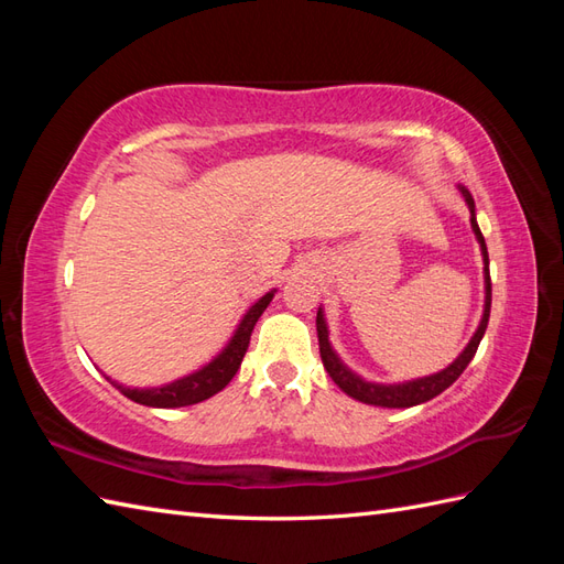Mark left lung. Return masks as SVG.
<instances>
[{"instance_id": "left-lung-1", "label": "left lung", "mask_w": 564, "mask_h": 564, "mask_svg": "<svg viewBox=\"0 0 564 564\" xmlns=\"http://www.w3.org/2000/svg\"><path fill=\"white\" fill-rule=\"evenodd\" d=\"M463 196L467 200V206H470L473 213V230L477 235V242L482 247V257H485V279H487V301H485V315L480 327H477L475 337L470 339V344L465 346V351L455 358V361L446 368L441 370L436 376H429V378H419L412 382H402V386H373V382H366L358 376H354L349 368H346L337 354L332 351L329 346V334H327V325H325V317H322V310H317V339H319V356H322V364H325L329 378L337 382V386L349 394V398L358 400V402H366V404H376V406H390V410H402V406H414V404H422L431 398H436L446 388H451L455 380L460 378L463 370L467 368V364L473 361L475 354H477V346H480L482 337H485V329H487V322H489V307H492V281H489V257H487V245H485V237L480 232V227H477L475 220V203L473 196L467 194L463 188Z\"/></svg>"}]
</instances>
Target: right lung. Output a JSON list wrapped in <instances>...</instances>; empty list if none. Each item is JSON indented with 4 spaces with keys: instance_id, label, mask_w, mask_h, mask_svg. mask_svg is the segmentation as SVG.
Instances as JSON below:
<instances>
[{
    "instance_id": "obj_1",
    "label": "right lung",
    "mask_w": 564,
    "mask_h": 564,
    "mask_svg": "<svg viewBox=\"0 0 564 564\" xmlns=\"http://www.w3.org/2000/svg\"><path fill=\"white\" fill-rule=\"evenodd\" d=\"M271 297H273V293H267L259 303L249 307V313L245 315L242 322H239V327L235 332L232 341L227 344V349L218 358H215L213 364H208L206 368H200L198 373L186 376V378L176 380V382H170V386H164V388L130 390V388L118 386V382H113V386L121 390L126 398H130L138 404L166 406V410H170V406H186V404H196V402L213 398L215 392H220L227 386V382L235 378L239 366H242V358L247 354L251 332H254L257 319L261 317L263 310H267V305L271 303Z\"/></svg>"
}]
</instances>
